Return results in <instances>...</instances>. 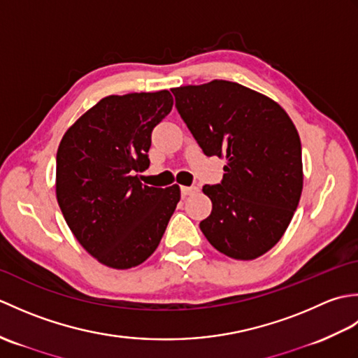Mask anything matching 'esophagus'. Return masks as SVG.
<instances>
[{
  "mask_svg": "<svg viewBox=\"0 0 358 358\" xmlns=\"http://www.w3.org/2000/svg\"><path fill=\"white\" fill-rule=\"evenodd\" d=\"M199 191V187L196 186H181V195L187 196V195H192Z\"/></svg>",
  "mask_w": 358,
  "mask_h": 358,
  "instance_id": "obj_1",
  "label": "esophagus"
}]
</instances>
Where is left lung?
<instances>
[{"label":"left lung","instance_id":"obj_1","mask_svg":"<svg viewBox=\"0 0 358 358\" xmlns=\"http://www.w3.org/2000/svg\"><path fill=\"white\" fill-rule=\"evenodd\" d=\"M175 106L204 155L224 157L204 237L235 260H254L283 237L303 189L301 143L285 109L238 83L214 80L172 89Z\"/></svg>","mask_w":358,"mask_h":358}]
</instances>
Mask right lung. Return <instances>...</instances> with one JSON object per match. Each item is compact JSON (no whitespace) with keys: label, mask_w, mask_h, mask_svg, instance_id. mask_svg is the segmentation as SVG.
<instances>
[{"label":"right lung","mask_w":358,"mask_h":358,"mask_svg":"<svg viewBox=\"0 0 358 358\" xmlns=\"http://www.w3.org/2000/svg\"><path fill=\"white\" fill-rule=\"evenodd\" d=\"M169 90L109 95L67 129L57 152V200L67 226L104 266L129 269L162 241L180 187L143 185L152 131L172 110Z\"/></svg>","instance_id":"add662e5"}]
</instances>
